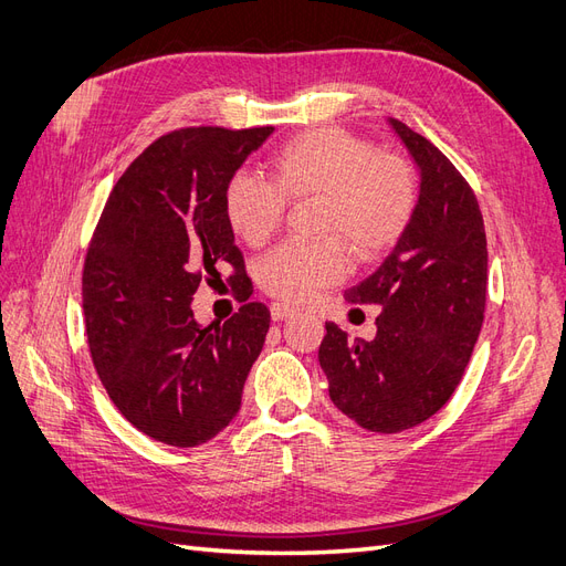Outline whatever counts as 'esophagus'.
<instances>
[{"mask_svg":"<svg viewBox=\"0 0 566 566\" xmlns=\"http://www.w3.org/2000/svg\"><path fill=\"white\" fill-rule=\"evenodd\" d=\"M297 314V306L287 304V302H273L271 304V318L273 321H283V318H290Z\"/></svg>","mask_w":566,"mask_h":566,"instance_id":"1","label":"esophagus"}]
</instances>
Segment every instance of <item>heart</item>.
I'll list each match as a JSON object with an SVG mask.
<instances>
[{"mask_svg": "<svg viewBox=\"0 0 566 566\" xmlns=\"http://www.w3.org/2000/svg\"><path fill=\"white\" fill-rule=\"evenodd\" d=\"M269 181L235 172L224 184L221 208L229 229L250 248L271 241L287 202L316 200L321 241H290L256 264V283L287 302L314 297L345 279L349 249L375 260L397 245L420 202V177L399 153L378 150L364 136L339 127L302 132L273 153Z\"/></svg>", "mask_w": 566, "mask_h": 566, "instance_id": "1", "label": "heart"}]
</instances>
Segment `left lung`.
Wrapping results in <instances>:
<instances>
[{
  "label": "left lung",
  "mask_w": 566,
  "mask_h": 566,
  "mask_svg": "<svg viewBox=\"0 0 566 566\" xmlns=\"http://www.w3.org/2000/svg\"><path fill=\"white\" fill-rule=\"evenodd\" d=\"M420 167V202L380 269L345 293L380 304L378 333L349 339L325 323L318 364L333 403L364 430H410L451 399L486 310V231L453 163L401 119H389Z\"/></svg>",
  "instance_id": "obj_1"
}]
</instances>
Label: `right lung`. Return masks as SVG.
<instances>
[{
	"label": "right lung",
	"instance_id": "right-lung-1",
	"mask_svg": "<svg viewBox=\"0 0 566 566\" xmlns=\"http://www.w3.org/2000/svg\"><path fill=\"white\" fill-rule=\"evenodd\" d=\"M273 127H181L117 179L84 256L82 306L92 361L111 401L146 437L191 449L241 408L264 347L266 304L233 245L221 193ZM221 275L244 306L198 326L190 300Z\"/></svg>",
	"mask_w": 566,
	"mask_h": 566
}]
</instances>
